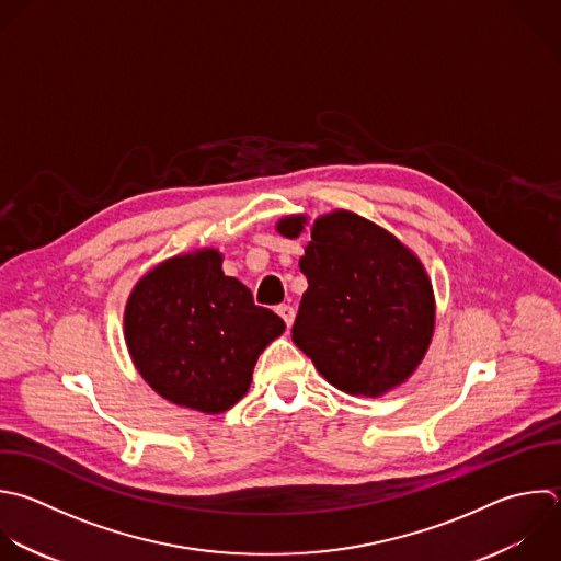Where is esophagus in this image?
I'll use <instances>...</instances> for the list:
<instances>
[{"mask_svg":"<svg viewBox=\"0 0 561 561\" xmlns=\"http://www.w3.org/2000/svg\"><path fill=\"white\" fill-rule=\"evenodd\" d=\"M276 313L285 320V324H287V327H291L294 316H296V311H294V307H291V305H278V307H276Z\"/></svg>","mask_w":561,"mask_h":561,"instance_id":"esophagus-1","label":"esophagus"}]
</instances>
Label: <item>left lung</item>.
Returning <instances> with one entry per match:
<instances>
[{
    "instance_id": "8db88e82",
    "label": "left lung",
    "mask_w": 561,
    "mask_h": 561,
    "mask_svg": "<svg viewBox=\"0 0 561 561\" xmlns=\"http://www.w3.org/2000/svg\"><path fill=\"white\" fill-rule=\"evenodd\" d=\"M305 217L278 232L296 239ZM307 276L291 340L348 394L377 397L405 381L434 331L432 285L419 259L383 228L346 210L320 217L300 259Z\"/></svg>"
}]
</instances>
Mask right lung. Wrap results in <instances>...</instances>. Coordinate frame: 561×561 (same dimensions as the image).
<instances>
[{"instance_id": "1", "label": "right lung", "mask_w": 561, "mask_h": 561, "mask_svg": "<svg viewBox=\"0 0 561 561\" xmlns=\"http://www.w3.org/2000/svg\"><path fill=\"white\" fill-rule=\"evenodd\" d=\"M285 331L252 291L221 270L217 250L175 256L131 291L125 337L136 368L164 399L224 412L250 388L263 348Z\"/></svg>"}]
</instances>
